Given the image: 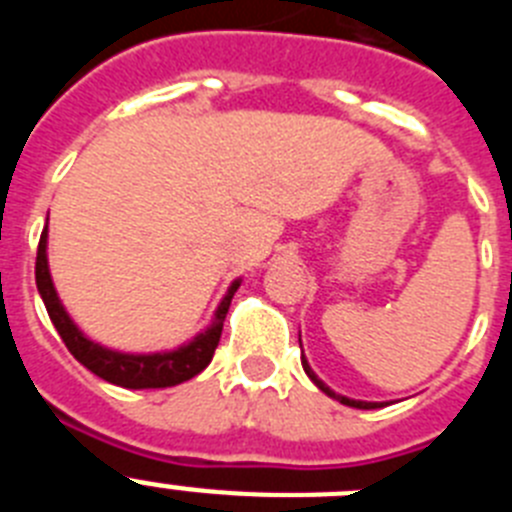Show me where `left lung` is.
I'll return each mask as SVG.
<instances>
[{
	"label": "left lung",
	"mask_w": 512,
	"mask_h": 512,
	"mask_svg": "<svg viewBox=\"0 0 512 512\" xmlns=\"http://www.w3.org/2000/svg\"><path fill=\"white\" fill-rule=\"evenodd\" d=\"M300 346H302V341H300ZM302 369H305V374H307V377H310L312 382H315V387H318V390H323L325 395H328V397H333V400H338V402H341V405H348V408H359V410H374V408H382V402H366V400H354V397L338 395V392H333V390H330L328 384H325L323 379H318V374L312 372V369H310V364H307V359H305V354H302Z\"/></svg>",
	"instance_id": "left-lung-1"
}]
</instances>
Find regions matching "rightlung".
I'll return each instance as SVG.
<instances>
[{
  "label": "right lung",
  "mask_w": 512,
  "mask_h": 512,
  "mask_svg": "<svg viewBox=\"0 0 512 512\" xmlns=\"http://www.w3.org/2000/svg\"><path fill=\"white\" fill-rule=\"evenodd\" d=\"M35 282L38 292L43 297V305L51 315V323L56 325L58 336L63 338L74 359L84 364L92 374L102 377L104 382L117 384V387H128V390H158V387H174L187 379L197 377L212 361L220 333H223V320L228 315L230 300H233L235 289L241 287L243 279L230 282L228 292L223 295L212 315L210 325L200 330L192 341L182 343L179 348L171 351H153V354H128V351H117L107 348L102 343L92 341L84 336V330L71 320V315L63 307L56 287H53L51 269H48V225L38 243V261H35Z\"/></svg>",
  "instance_id": "1"
}]
</instances>
